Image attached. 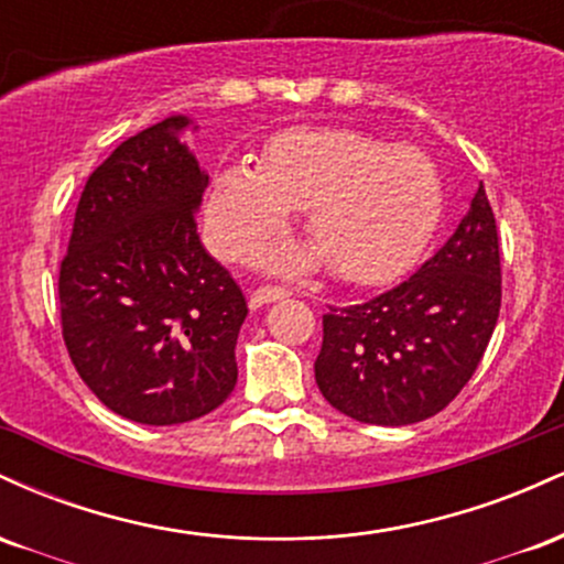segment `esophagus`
<instances>
[{
    "label": "esophagus",
    "instance_id": "1",
    "mask_svg": "<svg viewBox=\"0 0 564 564\" xmlns=\"http://www.w3.org/2000/svg\"><path fill=\"white\" fill-rule=\"evenodd\" d=\"M291 291L281 289V286H260L257 291H251V307H262V304H273L286 300Z\"/></svg>",
    "mask_w": 564,
    "mask_h": 564
}]
</instances>
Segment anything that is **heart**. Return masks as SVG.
Listing matches in <instances>:
<instances>
[{"mask_svg":"<svg viewBox=\"0 0 564 564\" xmlns=\"http://www.w3.org/2000/svg\"><path fill=\"white\" fill-rule=\"evenodd\" d=\"M302 212L310 246H275L262 268L302 275L321 264L347 283L390 281L422 251L437 223L440 177L416 145H392L349 127H294L260 161L215 174L206 217L217 249L249 254Z\"/></svg>","mask_w":564,"mask_h":564,"instance_id":"1","label":"heart"}]
</instances>
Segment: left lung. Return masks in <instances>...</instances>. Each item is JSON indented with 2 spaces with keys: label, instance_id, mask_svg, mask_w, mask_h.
<instances>
[{
  "label": "left lung",
  "instance_id": "obj_1",
  "mask_svg": "<svg viewBox=\"0 0 564 564\" xmlns=\"http://www.w3.org/2000/svg\"><path fill=\"white\" fill-rule=\"evenodd\" d=\"M498 307V232L480 183L458 228L416 273L373 300L323 315L318 390L355 422H424L480 366Z\"/></svg>",
  "mask_w": 564,
  "mask_h": 564
}]
</instances>
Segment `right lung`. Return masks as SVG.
I'll return each instance as SVG.
<instances>
[{
	"label": "right lung",
	"mask_w": 564,
	"mask_h": 564,
	"mask_svg": "<svg viewBox=\"0 0 564 564\" xmlns=\"http://www.w3.org/2000/svg\"><path fill=\"white\" fill-rule=\"evenodd\" d=\"M177 113L142 129L89 174L61 264L68 355L102 405L138 424L206 416L238 379L246 300L200 243L209 174Z\"/></svg>",
	"instance_id": "add662e5"
}]
</instances>
